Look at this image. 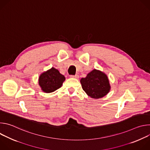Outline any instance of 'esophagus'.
<instances>
[{
  "mask_svg": "<svg viewBox=\"0 0 150 150\" xmlns=\"http://www.w3.org/2000/svg\"><path fill=\"white\" fill-rule=\"evenodd\" d=\"M71 78H76V79H78L79 78V76L78 75H71L70 76Z\"/></svg>",
  "mask_w": 150,
  "mask_h": 150,
  "instance_id": "esophagus-1",
  "label": "esophagus"
}]
</instances>
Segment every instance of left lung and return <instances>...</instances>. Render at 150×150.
I'll use <instances>...</instances> for the list:
<instances>
[{"label": "left lung", "mask_w": 150, "mask_h": 150, "mask_svg": "<svg viewBox=\"0 0 150 150\" xmlns=\"http://www.w3.org/2000/svg\"><path fill=\"white\" fill-rule=\"evenodd\" d=\"M83 90L92 98L98 99L108 94L111 86L107 75L97 69H93L85 78L80 80Z\"/></svg>", "instance_id": "left-lung-1"}]
</instances>
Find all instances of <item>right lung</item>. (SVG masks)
<instances>
[{"mask_svg":"<svg viewBox=\"0 0 150 150\" xmlns=\"http://www.w3.org/2000/svg\"><path fill=\"white\" fill-rule=\"evenodd\" d=\"M65 81V77L57 69L52 67L40 74L38 84L41 90L44 93H50L60 88Z\"/></svg>","mask_w":150,"mask_h":150,"instance_id":"right-lung-1","label":"right lung"}]
</instances>
